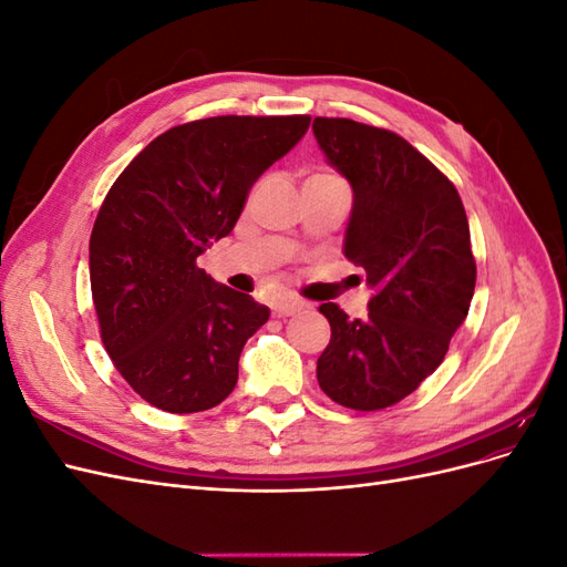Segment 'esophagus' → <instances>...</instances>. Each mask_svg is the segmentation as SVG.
I'll return each mask as SVG.
<instances>
[{
  "instance_id": "obj_1",
  "label": "esophagus",
  "mask_w": 567,
  "mask_h": 567,
  "mask_svg": "<svg viewBox=\"0 0 567 567\" xmlns=\"http://www.w3.org/2000/svg\"><path fill=\"white\" fill-rule=\"evenodd\" d=\"M302 307H305V302H300V300L284 298L279 302H274V315H277V317H293L302 310Z\"/></svg>"
}]
</instances>
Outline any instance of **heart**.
<instances>
[{"label": "heart", "mask_w": 567, "mask_h": 567, "mask_svg": "<svg viewBox=\"0 0 567 567\" xmlns=\"http://www.w3.org/2000/svg\"><path fill=\"white\" fill-rule=\"evenodd\" d=\"M338 175L331 173V169H315V173L307 177V179H336Z\"/></svg>", "instance_id": "1"}]
</instances>
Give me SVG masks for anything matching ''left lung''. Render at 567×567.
Returning a JSON list of instances; mask_svg holds the SVG:
<instances>
[{
	"instance_id": "8db88e82",
	"label": "left lung",
	"mask_w": 567,
	"mask_h": 567,
	"mask_svg": "<svg viewBox=\"0 0 567 567\" xmlns=\"http://www.w3.org/2000/svg\"><path fill=\"white\" fill-rule=\"evenodd\" d=\"M312 130L352 184L346 257L375 288L364 321L336 302L319 307L331 342L317 381L340 406L388 409L442 364L468 315L477 277L468 217L447 175L400 134L350 117H315Z\"/></svg>"
}]
</instances>
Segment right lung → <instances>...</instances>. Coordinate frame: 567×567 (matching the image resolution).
<instances>
[{
  "label": "right lung",
  "mask_w": 567,
  "mask_h": 567,
  "mask_svg": "<svg viewBox=\"0 0 567 567\" xmlns=\"http://www.w3.org/2000/svg\"><path fill=\"white\" fill-rule=\"evenodd\" d=\"M310 115H217L169 127L109 188L90 238L99 333L148 404L194 414L227 400L265 305L217 284L196 257L227 236L250 186Z\"/></svg>",
  "instance_id": "1"
}]
</instances>
